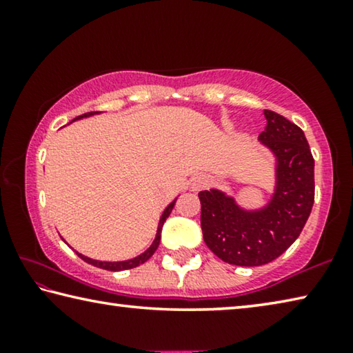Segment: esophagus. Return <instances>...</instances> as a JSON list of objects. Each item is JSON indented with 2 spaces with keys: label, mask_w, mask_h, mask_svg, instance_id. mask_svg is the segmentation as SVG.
<instances>
[{
  "label": "esophagus",
  "mask_w": 353,
  "mask_h": 353,
  "mask_svg": "<svg viewBox=\"0 0 353 353\" xmlns=\"http://www.w3.org/2000/svg\"><path fill=\"white\" fill-rule=\"evenodd\" d=\"M207 183H208V179H207V176H204V174H196V176L191 177V181H190V188L193 190V191H199V190L204 188Z\"/></svg>",
  "instance_id": "34e87169"
}]
</instances>
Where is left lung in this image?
Returning <instances> with one entry per match:
<instances>
[{
	"label": "left lung",
	"mask_w": 353,
	"mask_h": 353,
	"mask_svg": "<svg viewBox=\"0 0 353 353\" xmlns=\"http://www.w3.org/2000/svg\"><path fill=\"white\" fill-rule=\"evenodd\" d=\"M259 141L272 155L274 187L265 205L248 208L219 188L204 190L201 227L204 241L221 260L261 266L297 240L314 202V160L305 134L276 112L265 110Z\"/></svg>",
	"instance_id": "8db88e82"
}]
</instances>
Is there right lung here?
Returning a JSON list of instances; mask_svg holds the SVG:
<instances>
[{
	"mask_svg": "<svg viewBox=\"0 0 353 353\" xmlns=\"http://www.w3.org/2000/svg\"><path fill=\"white\" fill-rule=\"evenodd\" d=\"M99 113H101V112H88V113H83V115H81V117H76V118L73 119V121H77V119H82V118H90V117H94V115H99ZM73 121H71V123H73ZM176 201H177V198H176L174 201H172L171 204H168V207H166L165 210H163L162 216H160V221H159L157 234H155L154 241H152L151 246H149L143 254L134 256V259L123 260V261H101V260H93V259H90V256H85V255H82V254H79V252H77V255H79L83 261L90 263V265L97 266V268H101V270H107V271H124V270H132V268L140 266L141 263H145V261H148L149 259H151L155 250H157L159 244H160V238H162L163 224H165L166 218L170 216V213L172 212V207H174ZM62 240H63V238H62ZM63 241H65V240H63Z\"/></svg>",
	"mask_w": 353,
	"mask_h": 353,
	"instance_id": "right-lung-1",
	"label": "right lung"
}]
</instances>
